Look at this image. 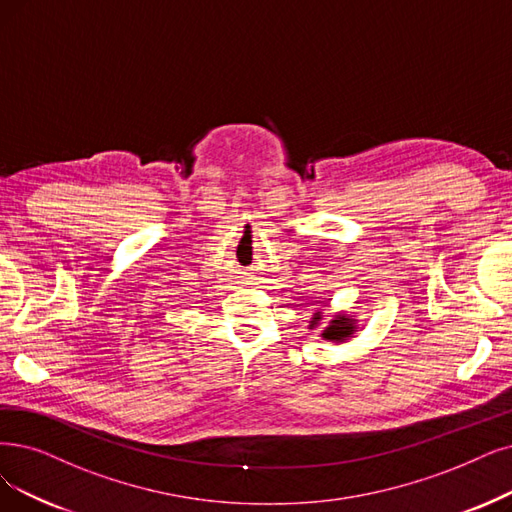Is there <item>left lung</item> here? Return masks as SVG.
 <instances>
[{
    "instance_id": "8db88e82",
    "label": "left lung",
    "mask_w": 512,
    "mask_h": 512,
    "mask_svg": "<svg viewBox=\"0 0 512 512\" xmlns=\"http://www.w3.org/2000/svg\"><path fill=\"white\" fill-rule=\"evenodd\" d=\"M321 321V313H315L313 315V321H311V327H315L317 323ZM355 319H351V317H346V315H336L332 321H330V325L325 327L323 330V338L325 340H330V342H344V340H349L351 338V334H355Z\"/></svg>"
}]
</instances>
